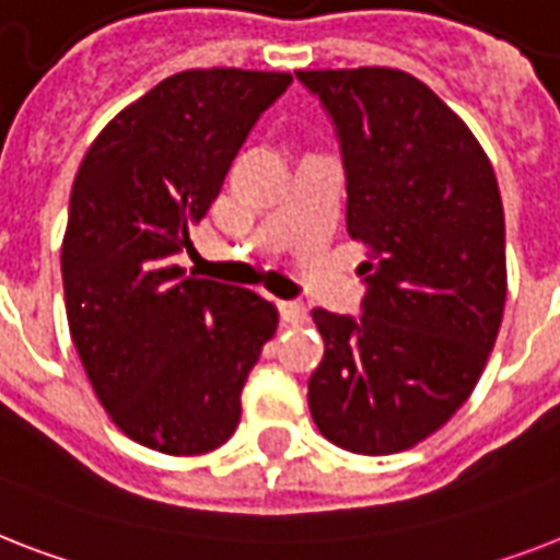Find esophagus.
Masks as SVG:
<instances>
[{"label":"esophagus","instance_id":"obj_1","mask_svg":"<svg viewBox=\"0 0 560 560\" xmlns=\"http://www.w3.org/2000/svg\"><path fill=\"white\" fill-rule=\"evenodd\" d=\"M279 313H281V319L293 327L307 325V319H311V316H307V311H304V304H299V302H279Z\"/></svg>","mask_w":560,"mask_h":560}]
</instances>
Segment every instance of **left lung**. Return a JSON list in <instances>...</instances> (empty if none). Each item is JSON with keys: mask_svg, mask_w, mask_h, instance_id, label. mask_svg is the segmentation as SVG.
Returning a JSON list of instances; mask_svg holds the SVG:
<instances>
[{"mask_svg": "<svg viewBox=\"0 0 560 560\" xmlns=\"http://www.w3.org/2000/svg\"><path fill=\"white\" fill-rule=\"evenodd\" d=\"M295 77L339 129L348 235L371 258L359 319L313 311L325 339L307 383L313 422L345 452H406L471 397L501 330L506 226L498 177L469 126L406 71Z\"/></svg>", "mask_w": 560, "mask_h": 560, "instance_id": "obj_1", "label": "left lung"}]
</instances>
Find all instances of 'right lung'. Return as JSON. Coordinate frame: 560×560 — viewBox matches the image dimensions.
Wrapping results in <instances>:
<instances>
[{
    "label": "right lung",
    "mask_w": 560,
    "mask_h": 560,
    "mask_svg": "<svg viewBox=\"0 0 560 560\" xmlns=\"http://www.w3.org/2000/svg\"><path fill=\"white\" fill-rule=\"evenodd\" d=\"M290 74L192 68L106 122L62 235L71 342L117 429L172 457L233 438L241 388L279 313L253 290L184 276L175 253Z\"/></svg>",
    "instance_id": "obj_1"
}]
</instances>
